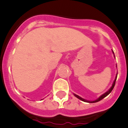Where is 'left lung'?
<instances>
[{
  "label": "left lung",
  "instance_id": "1",
  "mask_svg": "<svg viewBox=\"0 0 128 128\" xmlns=\"http://www.w3.org/2000/svg\"><path fill=\"white\" fill-rule=\"evenodd\" d=\"M112 52H113V54H114V52H113V51H112ZM114 57H115V56H114ZM117 74H118V73H117V74H116V77H115V79H114V81H113V84H112V87H111V88H110V89H109V90H108V91H106V92H105V93H104V94H102V96H100V97H98V98H97V99L95 100H94V101H89V100H85V99H84V98H81V97H80V96H78V95L75 94H74V96L75 97H77L78 98H79V99H80V100H81L83 101V102H88V103H96V102H98V101L101 100H102V99H103L104 98H105V97H106V96H107L109 94H110V92H111L112 91L113 89V88H114V85H115V82H116V80Z\"/></svg>",
  "mask_w": 128,
  "mask_h": 128
}]
</instances>
